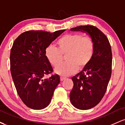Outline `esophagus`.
Wrapping results in <instances>:
<instances>
[{
	"mask_svg": "<svg viewBox=\"0 0 125 125\" xmlns=\"http://www.w3.org/2000/svg\"><path fill=\"white\" fill-rule=\"evenodd\" d=\"M66 79L65 77H63V76H61L60 77V79H61V81H63V80H64Z\"/></svg>",
	"mask_w": 125,
	"mask_h": 125,
	"instance_id": "esophagus-1",
	"label": "esophagus"
}]
</instances>
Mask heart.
Listing matches in <instances>:
<instances>
[{"label": "heart", "instance_id": "obj_1", "mask_svg": "<svg viewBox=\"0 0 125 125\" xmlns=\"http://www.w3.org/2000/svg\"><path fill=\"white\" fill-rule=\"evenodd\" d=\"M56 47L50 45L45 49V56L55 72L68 76L78 69H82L90 62L94 52V42L90 36L82 33H67L56 42ZM67 54L66 62L59 65L62 55Z\"/></svg>", "mask_w": 125, "mask_h": 125}]
</instances>
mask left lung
<instances>
[{
    "mask_svg": "<svg viewBox=\"0 0 125 125\" xmlns=\"http://www.w3.org/2000/svg\"><path fill=\"white\" fill-rule=\"evenodd\" d=\"M71 29L86 31L94 42L92 60L82 71L72 77L73 87L70 94L71 102L74 107L89 109L100 102L107 90L112 74L111 46L106 36L94 26L81 25Z\"/></svg>",
    "mask_w": 125,
    "mask_h": 125,
    "instance_id": "1",
    "label": "left lung"
}]
</instances>
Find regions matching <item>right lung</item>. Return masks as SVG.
I'll return each instance as SVG.
<instances>
[{
    "instance_id": "add662e5",
    "label": "right lung",
    "mask_w": 125,
    "mask_h": 125,
    "mask_svg": "<svg viewBox=\"0 0 125 125\" xmlns=\"http://www.w3.org/2000/svg\"><path fill=\"white\" fill-rule=\"evenodd\" d=\"M64 31H28L14 41L10 55L11 74L18 95L29 108L39 110L48 106L59 83V76L53 74L45 49ZM50 74L51 77L42 79Z\"/></svg>"
}]
</instances>
